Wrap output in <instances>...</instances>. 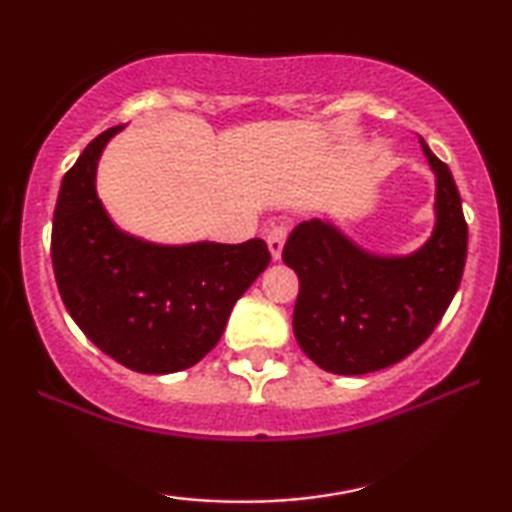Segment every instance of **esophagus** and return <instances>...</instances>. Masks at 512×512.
<instances>
[{"label":"esophagus","mask_w":512,"mask_h":512,"mask_svg":"<svg viewBox=\"0 0 512 512\" xmlns=\"http://www.w3.org/2000/svg\"><path fill=\"white\" fill-rule=\"evenodd\" d=\"M286 235H289V230H286L284 226H275L268 230V249H270L272 261H279V258H282Z\"/></svg>","instance_id":"obj_1"}]
</instances>
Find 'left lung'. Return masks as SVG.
<instances>
[{"mask_svg": "<svg viewBox=\"0 0 512 512\" xmlns=\"http://www.w3.org/2000/svg\"><path fill=\"white\" fill-rule=\"evenodd\" d=\"M422 142L436 174V226L422 249L377 256L333 223H298L284 244V263L298 275L293 333L319 368L366 375L415 352L433 333L459 289L468 226L450 167Z\"/></svg>", "mask_w": 512, "mask_h": 512, "instance_id": "8db88e82", "label": "left lung"}]
</instances>
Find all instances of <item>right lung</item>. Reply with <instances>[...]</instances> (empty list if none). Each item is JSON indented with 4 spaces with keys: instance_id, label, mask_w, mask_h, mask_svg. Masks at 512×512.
I'll return each instance as SVG.
<instances>
[{
    "instance_id": "obj_1",
    "label": "right lung",
    "mask_w": 512,
    "mask_h": 512,
    "mask_svg": "<svg viewBox=\"0 0 512 512\" xmlns=\"http://www.w3.org/2000/svg\"><path fill=\"white\" fill-rule=\"evenodd\" d=\"M121 128L95 137L62 179L51 235L55 282L76 326L104 354L137 373H179L221 340L270 251L258 237L170 247L118 230L97 198L95 174Z\"/></svg>"
}]
</instances>
